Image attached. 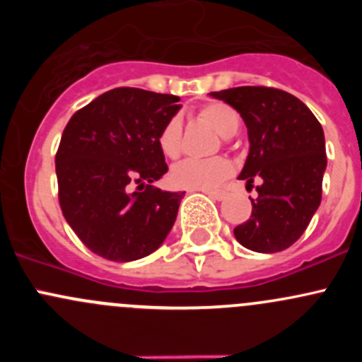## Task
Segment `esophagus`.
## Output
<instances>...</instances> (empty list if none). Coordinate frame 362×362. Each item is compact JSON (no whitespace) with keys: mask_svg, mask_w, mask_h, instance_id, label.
<instances>
[{"mask_svg":"<svg viewBox=\"0 0 362 362\" xmlns=\"http://www.w3.org/2000/svg\"><path fill=\"white\" fill-rule=\"evenodd\" d=\"M204 194L210 196L211 199H217V202H221V199H224L226 192L224 191H203Z\"/></svg>","mask_w":362,"mask_h":362,"instance_id":"obj_1","label":"esophagus"}]
</instances>
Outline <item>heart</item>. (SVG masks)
I'll return each mask as SVG.
<instances>
[{"instance_id": "obj_1", "label": "heart", "mask_w": 362, "mask_h": 362, "mask_svg": "<svg viewBox=\"0 0 362 362\" xmlns=\"http://www.w3.org/2000/svg\"><path fill=\"white\" fill-rule=\"evenodd\" d=\"M198 117L222 138L233 136L240 127L238 113L221 101L204 105L198 110ZM158 145L168 159H177L182 154V122L178 117L166 120L159 131ZM231 171V163L224 158L187 159L171 170L170 180L175 187L187 191H210L228 180Z\"/></svg>"}]
</instances>
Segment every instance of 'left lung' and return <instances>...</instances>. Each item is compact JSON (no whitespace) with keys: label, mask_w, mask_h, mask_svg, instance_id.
I'll return each mask as SVG.
<instances>
[{"label":"left lung","mask_w":362,"mask_h":362,"mask_svg":"<svg viewBox=\"0 0 362 362\" xmlns=\"http://www.w3.org/2000/svg\"><path fill=\"white\" fill-rule=\"evenodd\" d=\"M245 120L250 152L240 178L259 180L249 221L235 236L245 249L273 254L299 240L322 199L326 141L317 117L301 100L264 86L210 93ZM254 187V185H252Z\"/></svg>","instance_id":"1"}]
</instances>
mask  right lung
<instances>
[{"instance_id": "right-lung-1", "label": "right lung", "mask_w": 362, "mask_h": 362, "mask_svg": "<svg viewBox=\"0 0 362 362\" xmlns=\"http://www.w3.org/2000/svg\"><path fill=\"white\" fill-rule=\"evenodd\" d=\"M178 101L117 87L73 113L64 127L56 154L59 206L80 242L100 257L136 261L158 250L173 228L184 192L151 184L168 171L158 136Z\"/></svg>"}]
</instances>
